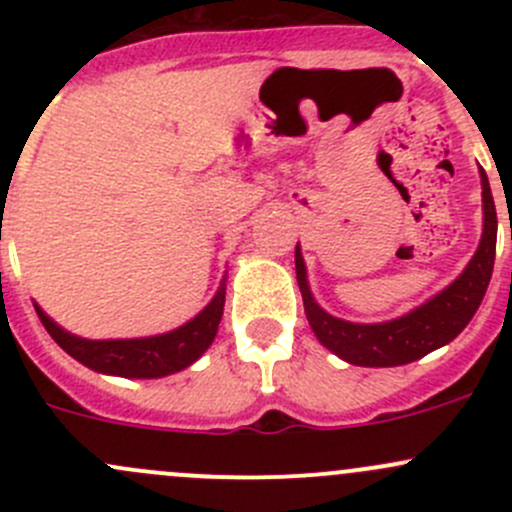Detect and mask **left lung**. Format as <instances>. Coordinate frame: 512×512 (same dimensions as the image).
I'll list each match as a JSON object with an SVG mask.
<instances>
[{"mask_svg":"<svg viewBox=\"0 0 512 512\" xmlns=\"http://www.w3.org/2000/svg\"><path fill=\"white\" fill-rule=\"evenodd\" d=\"M480 185H483V237H480L473 260L443 292L433 294L421 307L391 322L356 324L324 312L309 292L307 267L297 245L294 267H297V285L304 299V314L312 332L329 352L356 366H401L453 342L466 329L483 302L490 275H493L495 237H498V215H495L493 193H490L485 170H480Z\"/></svg>","mask_w":512,"mask_h":512,"instance_id":"left-lung-1","label":"left lung"}]
</instances>
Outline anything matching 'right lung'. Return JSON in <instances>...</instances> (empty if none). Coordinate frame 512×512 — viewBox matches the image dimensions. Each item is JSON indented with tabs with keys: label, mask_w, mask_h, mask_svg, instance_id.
Wrapping results in <instances>:
<instances>
[{
	"label": "right lung",
	"mask_w": 512,
	"mask_h": 512,
	"mask_svg": "<svg viewBox=\"0 0 512 512\" xmlns=\"http://www.w3.org/2000/svg\"><path fill=\"white\" fill-rule=\"evenodd\" d=\"M223 307L225 282L203 312L195 314L190 322L173 329V332L141 339H84L61 329L34 302L41 324L66 354L98 371V374L123 376V379H160V376L175 374V371L198 361L218 334Z\"/></svg>",
	"instance_id": "add662e5"
}]
</instances>
